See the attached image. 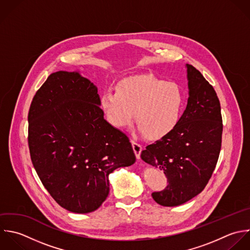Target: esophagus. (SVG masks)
Returning a JSON list of instances; mask_svg holds the SVG:
<instances>
[{
	"mask_svg": "<svg viewBox=\"0 0 250 250\" xmlns=\"http://www.w3.org/2000/svg\"><path fill=\"white\" fill-rule=\"evenodd\" d=\"M131 144H132V148H133V151L135 153V156L137 159H140V154H141V151H142V146L138 143H136L135 141H131Z\"/></svg>",
	"mask_w": 250,
	"mask_h": 250,
	"instance_id": "obj_1",
	"label": "esophagus"
}]
</instances>
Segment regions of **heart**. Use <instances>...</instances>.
<instances>
[{"label": "heart", "instance_id": "obj_1", "mask_svg": "<svg viewBox=\"0 0 250 250\" xmlns=\"http://www.w3.org/2000/svg\"><path fill=\"white\" fill-rule=\"evenodd\" d=\"M99 105L111 125L128 126L133 113L139 132L149 140H160L177 126L184 107V93L175 83L153 75H136L121 80L116 91H103Z\"/></svg>", "mask_w": 250, "mask_h": 250}]
</instances>
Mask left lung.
Returning a JSON list of instances; mask_svg holds the SVG:
<instances>
[{
  "mask_svg": "<svg viewBox=\"0 0 250 250\" xmlns=\"http://www.w3.org/2000/svg\"><path fill=\"white\" fill-rule=\"evenodd\" d=\"M189 98L175 129L148 145L141 159L164 171L167 186L152 194L164 207L180 206L207 186L216 167L222 142L220 102L202 73L186 64Z\"/></svg>",
  "mask_w": 250,
  "mask_h": 250,
  "instance_id": "obj_1",
  "label": "left lung"
}]
</instances>
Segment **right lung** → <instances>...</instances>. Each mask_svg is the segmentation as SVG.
<instances>
[{
  "instance_id": "obj_1",
  "label": "right lung",
  "mask_w": 250,
  "mask_h": 250,
  "mask_svg": "<svg viewBox=\"0 0 250 250\" xmlns=\"http://www.w3.org/2000/svg\"><path fill=\"white\" fill-rule=\"evenodd\" d=\"M99 98L80 72L58 71L29 109L34 168L54 201L74 213L96 210L108 197L110 173L136 161L128 137L104 119Z\"/></svg>"
}]
</instances>
